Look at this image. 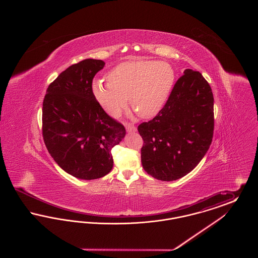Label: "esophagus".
Wrapping results in <instances>:
<instances>
[{
  "label": "esophagus",
  "mask_w": 258,
  "mask_h": 258,
  "mask_svg": "<svg viewBox=\"0 0 258 258\" xmlns=\"http://www.w3.org/2000/svg\"><path fill=\"white\" fill-rule=\"evenodd\" d=\"M125 130L127 133H135L137 131L134 123H125Z\"/></svg>",
  "instance_id": "1"
}]
</instances>
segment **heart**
Here are the masks:
<instances>
[{
    "instance_id": "obj_1",
    "label": "heart",
    "mask_w": 258,
    "mask_h": 258,
    "mask_svg": "<svg viewBox=\"0 0 258 258\" xmlns=\"http://www.w3.org/2000/svg\"><path fill=\"white\" fill-rule=\"evenodd\" d=\"M107 82L94 80L92 92L98 104L111 116H118L130 101L141 118L156 116L171 93L175 72L157 61H123L112 69Z\"/></svg>"
}]
</instances>
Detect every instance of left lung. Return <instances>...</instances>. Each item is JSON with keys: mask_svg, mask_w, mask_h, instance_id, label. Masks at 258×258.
<instances>
[{"mask_svg": "<svg viewBox=\"0 0 258 258\" xmlns=\"http://www.w3.org/2000/svg\"><path fill=\"white\" fill-rule=\"evenodd\" d=\"M213 132L212 89L202 74L186 69L159 114L138 125L144 170L164 182L184 177L206 155Z\"/></svg>", "mask_w": 258, "mask_h": 258, "instance_id": "8db88e82", "label": "left lung"}]
</instances>
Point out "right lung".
<instances>
[{"instance_id":"1","label":"right lung","mask_w":258,"mask_h":258,"mask_svg":"<svg viewBox=\"0 0 258 258\" xmlns=\"http://www.w3.org/2000/svg\"><path fill=\"white\" fill-rule=\"evenodd\" d=\"M102 60L87 59L63 71L43 99L42 135L51 157L63 171L95 180L113 167L112 148L125 135L123 124L109 117L92 92Z\"/></svg>"}]
</instances>
